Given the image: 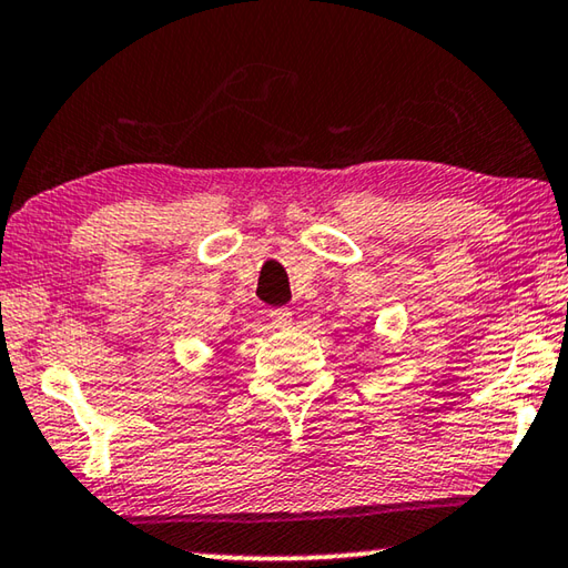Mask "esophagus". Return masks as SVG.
Listing matches in <instances>:
<instances>
[{
  "label": "esophagus",
  "instance_id": "1",
  "mask_svg": "<svg viewBox=\"0 0 568 568\" xmlns=\"http://www.w3.org/2000/svg\"><path fill=\"white\" fill-rule=\"evenodd\" d=\"M271 323L277 331H287L293 325V313L287 307H275V311H271Z\"/></svg>",
  "mask_w": 568,
  "mask_h": 568
}]
</instances>
